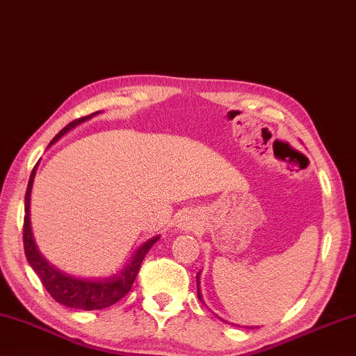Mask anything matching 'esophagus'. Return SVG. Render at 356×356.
<instances>
[{"label": "esophagus", "mask_w": 356, "mask_h": 356, "mask_svg": "<svg viewBox=\"0 0 356 356\" xmlns=\"http://www.w3.org/2000/svg\"><path fill=\"white\" fill-rule=\"evenodd\" d=\"M195 226H197V216L192 211H185L184 214H180L177 219V227L180 230H190Z\"/></svg>", "instance_id": "34e87169"}]
</instances>
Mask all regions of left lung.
<instances>
[{
	"label": "left lung",
	"mask_w": 356,
	"mask_h": 356,
	"mask_svg": "<svg viewBox=\"0 0 356 356\" xmlns=\"http://www.w3.org/2000/svg\"><path fill=\"white\" fill-rule=\"evenodd\" d=\"M197 293H198V300H200V302H203L202 292H200V273L197 274Z\"/></svg>",
	"instance_id": "left-lung-1"
}]
</instances>
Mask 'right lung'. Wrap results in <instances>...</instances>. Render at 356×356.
<instances>
[{
    "mask_svg": "<svg viewBox=\"0 0 356 356\" xmlns=\"http://www.w3.org/2000/svg\"><path fill=\"white\" fill-rule=\"evenodd\" d=\"M97 114H99V111L90 114V116L76 119V121L67 124V126L51 140V143H49L48 147H51L54 142H58L63 135H66L69 132V130L76 129L82 122L97 116ZM35 172H37V166L33 168V171L30 174L29 179L26 192V214H24V250H26L29 264L32 266L33 271L37 273V276L42 280L43 287L48 290V293L51 295L58 303L64 305V307L85 309V312L111 307V305L119 302L122 297H126L129 290L132 289L134 280L137 277L140 264H142L145 254H147L148 250L158 242L159 235L140 245L137 252L134 253L132 259H130L126 266H124L118 274H113V276L109 277L82 279L59 271L58 268H54L51 263H48L47 259L42 257V253L38 252L32 235V227H30V193H32Z\"/></svg>",
    "mask_w": 356,
    "mask_h": 356,
    "instance_id": "1",
    "label": "right lung"
}]
</instances>
